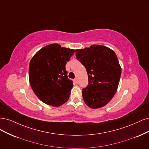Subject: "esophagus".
Listing matches in <instances>:
<instances>
[{
	"mask_svg": "<svg viewBox=\"0 0 149 149\" xmlns=\"http://www.w3.org/2000/svg\"><path fill=\"white\" fill-rule=\"evenodd\" d=\"M74 82L75 84H78L77 79H75L74 80Z\"/></svg>",
	"mask_w": 149,
	"mask_h": 149,
	"instance_id": "esophagus-1",
	"label": "esophagus"
}]
</instances>
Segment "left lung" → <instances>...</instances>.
Returning a JSON list of instances; mask_svg holds the SVG:
<instances>
[{
	"label": "left lung",
	"mask_w": 149,
	"mask_h": 149,
	"mask_svg": "<svg viewBox=\"0 0 149 149\" xmlns=\"http://www.w3.org/2000/svg\"><path fill=\"white\" fill-rule=\"evenodd\" d=\"M75 56L87 70L88 84L82 90L84 102L91 108L105 106L118 87L121 68L115 52L102 45L76 49Z\"/></svg>",
	"instance_id": "1"
}]
</instances>
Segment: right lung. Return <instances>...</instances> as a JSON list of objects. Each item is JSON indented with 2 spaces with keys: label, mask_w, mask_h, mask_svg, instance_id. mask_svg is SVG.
<instances>
[{
  "label": "right lung",
  "mask_w": 149,
  "mask_h": 149,
  "mask_svg": "<svg viewBox=\"0 0 149 149\" xmlns=\"http://www.w3.org/2000/svg\"><path fill=\"white\" fill-rule=\"evenodd\" d=\"M75 50L52 44L42 47L29 65V80L33 92L43 103L60 107L68 100L73 81L65 69Z\"/></svg>",
  "instance_id": "1"
}]
</instances>
